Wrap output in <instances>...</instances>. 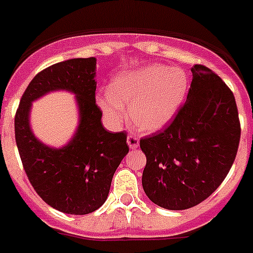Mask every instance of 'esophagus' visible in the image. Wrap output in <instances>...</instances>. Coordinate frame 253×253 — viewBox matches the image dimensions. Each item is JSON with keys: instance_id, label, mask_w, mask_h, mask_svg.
<instances>
[{"instance_id": "34e87169", "label": "esophagus", "mask_w": 253, "mask_h": 253, "mask_svg": "<svg viewBox=\"0 0 253 253\" xmlns=\"http://www.w3.org/2000/svg\"><path fill=\"white\" fill-rule=\"evenodd\" d=\"M127 143H128L129 148L132 150H136V148L140 146V140H138L134 134H128V137H127Z\"/></svg>"}]
</instances>
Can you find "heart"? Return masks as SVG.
I'll return each instance as SVG.
<instances>
[{
	"instance_id": "obj_1",
	"label": "heart",
	"mask_w": 253,
	"mask_h": 253,
	"mask_svg": "<svg viewBox=\"0 0 253 253\" xmlns=\"http://www.w3.org/2000/svg\"><path fill=\"white\" fill-rule=\"evenodd\" d=\"M187 73L180 67L160 63L121 72L108 89L97 96V105L108 124L120 127L127 117L143 132L165 128L182 106L188 92Z\"/></svg>"
}]
</instances>
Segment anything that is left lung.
<instances>
[{"mask_svg":"<svg viewBox=\"0 0 253 253\" xmlns=\"http://www.w3.org/2000/svg\"><path fill=\"white\" fill-rule=\"evenodd\" d=\"M186 102L165 131L140 141L146 155L142 187L157 206L187 210L201 204L227 176L241 127L232 91L206 66L191 68Z\"/></svg>","mask_w":253,"mask_h":253,"instance_id":"8db88e82","label":"left lung"}]
</instances>
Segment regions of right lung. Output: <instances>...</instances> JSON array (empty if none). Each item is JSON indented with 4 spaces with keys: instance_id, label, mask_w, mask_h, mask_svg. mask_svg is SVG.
<instances>
[{
    "instance_id": "add662e5",
    "label": "right lung",
    "mask_w": 253,
    "mask_h": 253,
    "mask_svg": "<svg viewBox=\"0 0 253 253\" xmlns=\"http://www.w3.org/2000/svg\"><path fill=\"white\" fill-rule=\"evenodd\" d=\"M96 58H71L37 73L26 88L15 117V137L23 169L37 195L57 211L87 214L107 200L112 177L128 153L126 132L112 133L96 105ZM77 96L79 126L63 148L44 145L29 125L32 102L48 91Z\"/></svg>"
}]
</instances>
